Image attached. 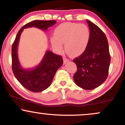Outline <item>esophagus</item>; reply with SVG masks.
<instances>
[{
  "instance_id": "34e87169",
  "label": "esophagus",
  "mask_w": 125,
  "mask_h": 125,
  "mask_svg": "<svg viewBox=\"0 0 125 125\" xmlns=\"http://www.w3.org/2000/svg\"><path fill=\"white\" fill-rule=\"evenodd\" d=\"M69 61H70V60L69 59H68L67 58L64 57V64H66V63L69 62Z\"/></svg>"
}]
</instances>
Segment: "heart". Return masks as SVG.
I'll list each match as a JSON object with an SVG mask.
<instances>
[{"label": "heart", "instance_id": "heart-1", "mask_svg": "<svg viewBox=\"0 0 125 125\" xmlns=\"http://www.w3.org/2000/svg\"><path fill=\"white\" fill-rule=\"evenodd\" d=\"M54 36L51 38L53 47L58 52L65 50L71 56H78L85 52L89 42L90 33L88 27L84 24L65 23L56 27Z\"/></svg>", "mask_w": 125, "mask_h": 125}]
</instances>
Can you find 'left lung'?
<instances>
[{"mask_svg": "<svg viewBox=\"0 0 125 125\" xmlns=\"http://www.w3.org/2000/svg\"><path fill=\"white\" fill-rule=\"evenodd\" d=\"M86 21L90 30L89 42L85 52L73 60L77 68L73 79L80 88L92 90L106 80L110 55L105 34L95 24Z\"/></svg>", "mask_w": 125, "mask_h": 125, "instance_id": "1", "label": "left lung"}]
</instances>
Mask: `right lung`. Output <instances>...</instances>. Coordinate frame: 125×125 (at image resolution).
<instances>
[{"mask_svg": "<svg viewBox=\"0 0 125 125\" xmlns=\"http://www.w3.org/2000/svg\"><path fill=\"white\" fill-rule=\"evenodd\" d=\"M56 23L55 20H34L27 23L19 31L12 46V68L13 74L22 86L31 92H42L50 86L56 71L63 64V60L61 56L47 51L36 67L24 69L20 64L18 56L20 35L24 28L33 27L47 31Z\"/></svg>", "mask_w": 125, "mask_h": 125, "instance_id": "add662e5", "label": "right lung"}]
</instances>
